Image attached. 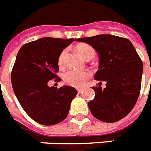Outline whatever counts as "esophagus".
Returning <instances> with one entry per match:
<instances>
[{
  "instance_id": "34e87169",
  "label": "esophagus",
  "mask_w": 151,
  "mask_h": 151,
  "mask_svg": "<svg viewBox=\"0 0 151 151\" xmlns=\"http://www.w3.org/2000/svg\"><path fill=\"white\" fill-rule=\"evenodd\" d=\"M77 91H78V93H83V89H78V90H77Z\"/></svg>"
}]
</instances>
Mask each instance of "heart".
I'll use <instances>...</instances> for the list:
<instances>
[{
	"label": "heart",
	"mask_w": 151,
	"mask_h": 151,
	"mask_svg": "<svg viewBox=\"0 0 151 151\" xmlns=\"http://www.w3.org/2000/svg\"><path fill=\"white\" fill-rule=\"evenodd\" d=\"M77 51L80 54L83 58L86 60H89L90 58H93L95 56V50L89 44L86 43H81L76 47ZM67 50L64 49L58 56V64L60 67H62L65 63L66 55H67ZM91 74L89 71H74L69 70L64 74V81L68 85L74 86V87L80 88L85 85L86 81L90 77Z\"/></svg>",
	"instance_id": "obj_1"
}]
</instances>
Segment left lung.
Here are the masks:
<instances>
[{
    "mask_svg": "<svg viewBox=\"0 0 151 151\" xmlns=\"http://www.w3.org/2000/svg\"><path fill=\"white\" fill-rule=\"evenodd\" d=\"M94 48L99 55V70L94 79L106 87L93 86L95 97L88 103L93 116L104 122H115L129 113L141 88L143 62L126 38L109 34L77 39Z\"/></svg>",
    "mask_w": 151,
    "mask_h": 151,
    "instance_id": "left-lung-1",
    "label": "left lung"
}]
</instances>
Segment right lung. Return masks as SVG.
<instances>
[{"instance_id":"1","label":"right lung","mask_w":151,"mask_h":151,"mask_svg":"<svg viewBox=\"0 0 151 151\" xmlns=\"http://www.w3.org/2000/svg\"><path fill=\"white\" fill-rule=\"evenodd\" d=\"M76 39L43 37L24 44L18 52L11 80L14 94L26 114L37 123L52 125L68 114L74 87L48 86L50 80L59 82L56 75L60 53Z\"/></svg>"}]
</instances>
